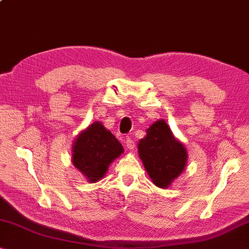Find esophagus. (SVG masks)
Instances as JSON below:
<instances>
[{
  "instance_id": "esophagus-1",
  "label": "esophagus",
  "mask_w": 249,
  "mask_h": 249,
  "mask_svg": "<svg viewBox=\"0 0 249 249\" xmlns=\"http://www.w3.org/2000/svg\"><path fill=\"white\" fill-rule=\"evenodd\" d=\"M124 142H125V146H127L129 150H133V149H135V141H133L130 137L127 136L124 138Z\"/></svg>"
}]
</instances>
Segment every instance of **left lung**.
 <instances>
[{
	"label": "left lung",
	"mask_w": 249,
	"mask_h": 249,
	"mask_svg": "<svg viewBox=\"0 0 249 249\" xmlns=\"http://www.w3.org/2000/svg\"><path fill=\"white\" fill-rule=\"evenodd\" d=\"M138 151L149 177L159 188H168L181 175L188 158L186 148L162 119L147 129L146 137L138 143Z\"/></svg>",
	"instance_id": "8db88e82"
}]
</instances>
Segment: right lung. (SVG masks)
Wrapping results in <instances>:
<instances>
[{"label":"right lung","mask_w":249,"mask_h":249,"mask_svg":"<svg viewBox=\"0 0 249 249\" xmlns=\"http://www.w3.org/2000/svg\"><path fill=\"white\" fill-rule=\"evenodd\" d=\"M124 147L101 122L95 121L79 133L72 146V163L88 181L101 180Z\"/></svg>","instance_id":"obj_1"}]
</instances>
